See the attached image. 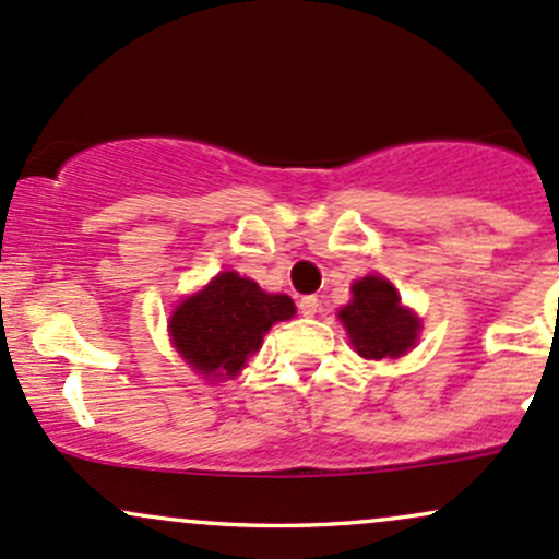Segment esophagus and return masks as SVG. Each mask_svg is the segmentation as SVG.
I'll return each mask as SVG.
<instances>
[{
    "mask_svg": "<svg viewBox=\"0 0 559 559\" xmlns=\"http://www.w3.org/2000/svg\"><path fill=\"white\" fill-rule=\"evenodd\" d=\"M319 297H313V295H308V297H302L299 299V313L305 316V319H313L316 313H319Z\"/></svg>",
    "mask_w": 559,
    "mask_h": 559,
    "instance_id": "obj_1",
    "label": "esophagus"
}]
</instances>
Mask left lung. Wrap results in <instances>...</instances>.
I'll return each instance as SVG.
<instances>
[{"instance_id": "left-lung-1", "label": "left lung", "mask_w": 559, "mask_h": 559, "mask_svg": "<svg viewBox=\"0 0 559 559\" xmlns=\"http://www.w3.org/2000/svg\"><path fill=\"white\" fill-rule=\"evenodd\" d=\"M354 299L337 313L354 343L356 354L364 358H399L415 345L420 332L418 316L404 308L402 297L391 281L367 275L350 286Z\"/></svg>"}]
</instances>
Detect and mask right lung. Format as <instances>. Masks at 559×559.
I'll return each instance as SVG.
<instances>
[{
  "label": "right lung",
  "instance_id": "obj_1",
  "mask_svg": "<svg viewBox=\"0 0 559 559\" xmlns=\"http://www.w3.org/2000/svg\"><path fill=\"white\" fill-rule=\"evenodd\" d=\"M295 310L292 297L267 295L257 281L227 270L176 305L168 332L174 348L198 374L227 380L260 350L267 329L289 321Z\"/></svg>",
  "mask_w": 559,
  "mask_h": 559
}]
</instances>
